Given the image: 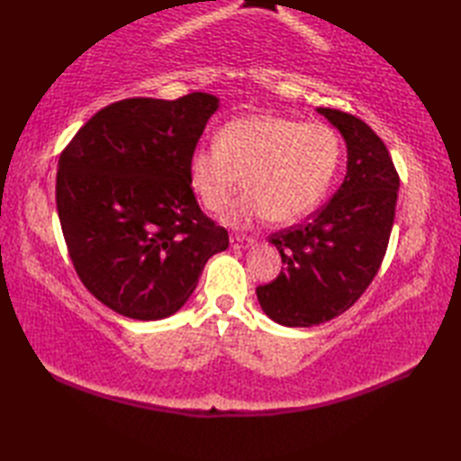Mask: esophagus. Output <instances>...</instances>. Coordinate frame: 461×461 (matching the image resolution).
<instances>
[{
	"label": "esophagus",
	"instance_id": "obj_1",
	"mask_svg": "<svg viewBox=\"0 0 461 461\" xmlns=\"http://www.w3.org/2000/svg\"><path fill=\"white\" fill-rule=\"evenodd\" d=\"M230 246H231V249H248L253 246V240L246 238V236H231Z\"/></svg>",
	"mask_w": 461,
	"mask_h": 461
}]
</instances>
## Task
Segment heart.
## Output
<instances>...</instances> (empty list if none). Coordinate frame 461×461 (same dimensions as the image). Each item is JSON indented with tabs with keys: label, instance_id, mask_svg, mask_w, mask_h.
<instances>
[{
	"label": "heart",
	"instance_id": "1",
	"mask_svg": "<svg viewBox=\"0 0 461 461\" xmlns=\"http://www.w3.org/2000/svg\"><path fill=\"white\" fill-rule=\"evenodd\" d=\"M340 160V136L329 124L246 114L221 126L215 146L190 154L188 182L205 210L221 212L241 178L246 192L223 215L231 228L266 218L287 225L322 202Z\"/></svg>",
	"mask_w": 461,
	"mask_h": 461
}]
</instances>
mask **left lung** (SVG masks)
Instances as JSON below:
<instances>
[{
	"mask_svg": "<svg viewBox=\"0 0 461 461\" xmlns=\"http://www.w3.org/2000/svg\"><path fill=\"white\" fill-rule=\"evenodd\" d=\"M317 113L347 144V176L307 223L271 236L283 267L256 293L283 327H315L355 305L378 273L394 223L400 180L384 142L357 116Z\"/></svg>",
	"mask_w": 461,
	"mask_h": 461,
	"instance_id": "1",
	"label": "left lung"
}]
</instances>
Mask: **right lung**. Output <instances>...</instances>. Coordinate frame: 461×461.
Returning a JSON list of instances; mask_svg holds the SVG:
<instances>
[{"label":"right lung","instance_id":"1","mask_svg":"<svg viewBox=\"0 0 461 461\" xmlns=\"http://www.w3.org/2000/svg\"><path fill=\"white\" fill-rule=\"evenodd\" d=\"M220 99H124L104 106L59 158L57 212L85 287L122 317L158 321L190 299L230 246L205 218L188 160Z\"/></svg>","mask_w":461,"mask_h":461}]
</instances>
